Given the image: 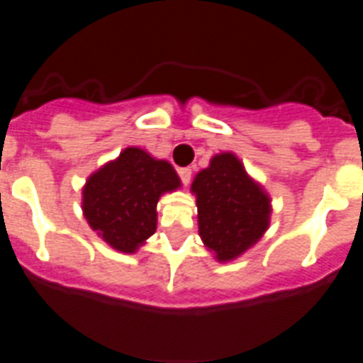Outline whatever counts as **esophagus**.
<instances>
[{"mask_svg": "<svg viewBox=\"0 0 363 363\" xmlns=\"http://www.w3.org/2000/svg\"><path fill=\"white\" fill-rule=\"evenodd\" d=\"M178 174L182 182H184V185H189V182H191V169H179Z\"/></svg>", "mask_w": 363, "mask_h": 363, "instance_id": "obj_1", "label": "esophagus"}]
</instances>
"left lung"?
Segmentation results:
<instances>
[{
  "instance_id": "1",
  "label": "left lung",
  "mask_w": 363,
  "mask_h": 363,
  "mask_svg": "<svg viewBox=\"0 0 363 363\" xmlns=\"http://www.w3.org/2000/svg\"><path fill=\"white\" fill-rule=\"evenodd\" d=\"M191 193L199 208V235L218 263L238 259L269 230L271 196L233 152L215 154L194 176Z\"/></svg>"
}]
</instances>
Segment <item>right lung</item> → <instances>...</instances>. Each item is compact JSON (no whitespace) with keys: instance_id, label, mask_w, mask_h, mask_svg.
Segmentation results:
<instances>
[{"instance_id":"obj_1","label":"right lung","mask_w":363,"mask_h":363,"mask_svg":"<svg viewBox=\"0 0 363 363\" xmlns=\"http://www.w3.org/2000/svg\"><path fill=\"white\" fill-rule=\"evenodd\" d=\"M182 187L174 167L139 146L94 170L81 189V209L98 238L118 252L135 254L157 228V202Z\"/></svg>"}]
</instances>
